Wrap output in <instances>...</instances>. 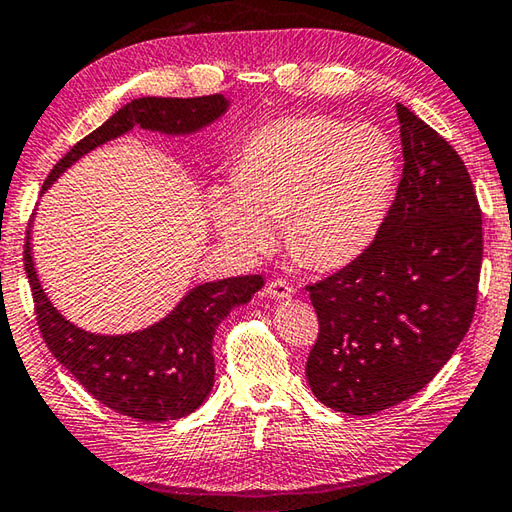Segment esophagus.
<instances>
[{
  "label": "esophagus",
  "instance_id": "34e87169",
  "mask_svg": "<svg viewBox=\"0 0 512 512\" xmlns=\"http://www.w3.org/2000/svg\"><path fill=\"white\" fill-rule=\"evenodd\" d=\"M266 293L273 299H290L295 293V288L290 286L286 279H273V282L266 284Z\"/></svg>",
  "mask_w": 512,
  "mask_h": 512
}]
</instances>
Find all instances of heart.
Masks as SVG:
<instances>
[{
    "label": "heart",
    "mask_w": 512,
    "mask_h": 512,
    "mask_svg": "<svg viewBox=\"0 0 512 512\" xmlns=\"http://www.w3.org/2000/svg\"><path fill=\"white\" fill-rule=\"evenodd\" d=\"M397 150L373 126L333 117H282L239 148L233 188L210 193V222L230 248L262 255L284 222L290 257L308 268L353 262L384 226Z\"/></svg>",
    "instance_id": "heart-1"
}]
</instances>
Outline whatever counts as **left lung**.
Returning <instances> with one entry per match:
<instances>
[{
    "label": "left lung",
    "instance_id": "left-lung-1",
    "mask_svg": "<svg viewBox=\"0 0 512 512\" xmlns=\"http://www.w3.org/2000/svg\"><path fill=\"white\" fill-rule=\"evenodd\" d=\"M404 173L375 242L306 286L319 319L308 386L324 406L370 415L419 393L475 315L482 210L457 150L397 104Z\"/></svg>",
    "mask_w": 512,
    "mask_h": 512
}]
</instances>
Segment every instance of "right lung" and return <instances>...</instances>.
<instances>
[{
    "mask_svg": "<svg viewBox=\"0 0 512 512\" xmlns=\"http://www.w3.org/2000/svg\"><path fill=\"white\" fill-rule=\"evenodd\" d=\"M228 106L224 95L133 99L59 159L42 193L77 159L130 133L135 126L173 137L193 135L217 122ZM24 268L33 290L39 330L57 362L70 370L99 404L146 424L186 417L204 404L215 384L213 337L217 326L230 310L248 304L264 286L262 275L199 284L153 326L126 335H99L68 322L44 293L33 262L30 230Z\"/></svg>",
    "mask_w": 512,
    "mask_h": 512,
    "instance_id": "1",
    "label": "right lung"
}]
</instances>
